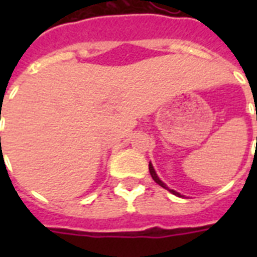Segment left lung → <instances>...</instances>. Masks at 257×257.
<instances>
[{
  "instance_id": "obj_1",
  "label": "left lung",
  "mask_w": 257,
  "mask_h": 257,
  "mask_svg": "<svg viewBox=\"0 0 257 257\" xmlns=\"http://www.w3.org/2000/svg\"><path fill=\"white\" fill-rule=\"evenodd\" d=\"M149 172H151V176H152V179L155 180V181H156V183L159 184V185H160V187L165 188V189H168V191L171 192V193H173V195L180 196V193H177V192H175V191H173V189H169V188L167 187V185H165V184L163 183V181H161L160 179H159V177H157L156 172H155V169H153V167H152V164H151V163H149Z\"/></svg>"
}]
</instances>
